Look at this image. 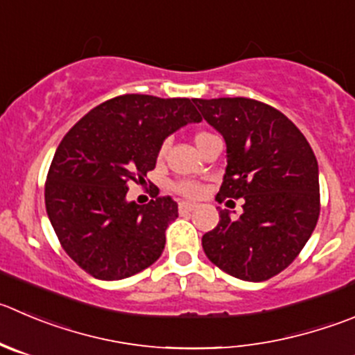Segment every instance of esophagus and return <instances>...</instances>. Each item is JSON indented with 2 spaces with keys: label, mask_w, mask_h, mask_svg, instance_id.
I'll list each match as a JSON object with an SVG mask.
<instances>
[{
  "label": "esophagus",
  "mask_w": 355,
  "mask_h": 355,
  "mask_svg": "<svg viewBox=\"0 0 355 355\" xmlns=\"http://www.w3.org/2000/svg\"><path fill=\"white\" fill-rule=\"evenodd\" d=\"M197 209V204H191V202H180V212L184 214V212H191Z\"/></svg>",
  "instance_id": "esophagus-1"
}]
</instances>
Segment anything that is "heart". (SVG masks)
I'll return each instance as SVG.
<instances>
[{"mask_svg": "<svg viewBox=\"0 0 355 355\" xmlns=\"http://www.w3.org/2000/svg\"><path fill=\"white\" fill-rule=\"evenodd\" d=\"M207 136H211V134L204 132V130H200V132L195 134L193 141H195V144H197V148H198V144H200ZM164 150H165V144H162L160 150H158V157H162V155H164ZM172 190H174L175 193L183 195V197L197 198V197H200L202 191H204V188H202V184L197 183V181L184 180V181H178V183L172 184Z\"/></svg>", "mask_w": 355, "mask_h": 355, "instance_id": "1", "label": "heart"}]
</instances>
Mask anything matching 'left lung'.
Returning a JSON list of instances; mask_svg holds the SVG:
<instances>
[{"mask_svg":"<svg viewBox=\"0 0 355 355\" xmlns=\"http://www.w3.org/2000/svg\"><path fill=\"white\" fill-rule=\"evenodd\" d=\"M193 103L226 143L228 165L216 198L245 200L239 219L219 211L218 226L202 237L205 256L242 281H268L295 261L319 219L315 155L298 127L261 101Z\"/></svg>","mask_w":355,"mask_h":355,"instance_id":"1","label":"left lung"}]
</instances>
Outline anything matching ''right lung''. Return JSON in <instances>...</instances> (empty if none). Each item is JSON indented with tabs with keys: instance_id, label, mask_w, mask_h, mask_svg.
I'll list each match as a JSON object with an SVG mask.
<instances>
[{
	"instance_id": "add662e5",
	"label": "right lung",
	"mask_w": 355,
	"mask_h": 355,
	"mask_svg": "<svg viewBox=\"0 0 355 355\" xmlns=\"http://www.w3.org/2000/svg\"><path fill=\"white\" fill-rule=\"evenodd\" d=\"M200 120L190 99L125 94L90 110L62 137L46 174L45 205L60 245L80 268L118 281L160 258L178 204L158 191L144 205L125 195L153 171L168 134Z\"/></svg>"
}]
</instances>
